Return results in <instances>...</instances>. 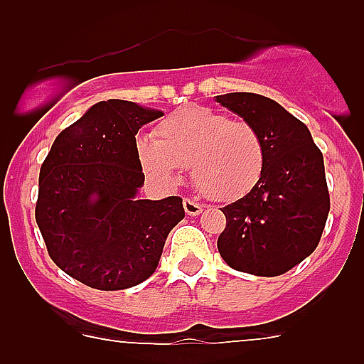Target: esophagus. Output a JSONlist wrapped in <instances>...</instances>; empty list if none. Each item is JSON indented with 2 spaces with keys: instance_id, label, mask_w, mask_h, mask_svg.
Masks as SVG:
<instances>
[{
  "instance_id": "1",
  "label": "esophagus",
  "mask_w": 364,
  "mask_h": 364,
  "mask_svg": "<svg viewBox=\"0 0 364 364\" xmlns=\"http://www.w3.org/2000/svg\"><path fill=\"white\" fill-rule=\"evenodd\" d=\"M184 210L186 213L189 215V217H198V215L202 213V204H198V202L195 200H189V198H184Z\"/></svg>"
}]
</instances>
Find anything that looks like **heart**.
Here are the masks:
<instances>
[{
  "label": "heart",
  "mask_w": 364,
  "mask_h": 364,
  "mask_svg": "<svg viewBox=\"0 0 364 364\" xmlns=\"http://www.w3.org/2000/svg\"><path fill=\"white\" fill-rule=\"evenodd\" d=\"M136 154L144 171L164 184H178L182 167L191 166L195 188L217 202L252 191L266 160L264 142L252 124L210 107L171 112L156 127V138L138 136Z\"/></svg>",
  "instance_id": "obj_1"
}]
</instances>
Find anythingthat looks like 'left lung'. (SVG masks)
I'll list each match as a JSON object with an SVG mask.
<instances>
[{
  "instance_id": "left-lung-1",
  "label": "left lung",
  "mask_w": 364,
  "mask_h": 364,
  "mask_svg": "<svg viewBox=\"0 0 364 364\" xmlns=\"http://www.w3.org/2000/svg\"><path fill=\"white\" fill-rule=\"evenodd\" d=\"M217 102L259 131L264 171L252 191L222 208L217 240L230 268L260 277L282 275L314 253L330 211L324 160L310 129L275 100L228 92Z\"/></svg>"
}]
</instances>
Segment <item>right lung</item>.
Returning <instances> with one entry per match:
<instances>
[{"mask_svg":"<svg viewBox=\"0 0 364 364\" xmlns=\"http://www.w3.org/2000/svg\"><path fill=\"white\" fill-rule=\"evenodd\" d=\"M127 100L91 105L58 134L40 169L36 222L60 269L96 290L149 279L184 218L180 197L140 198L136 133L162 117Z\"/></svg>","mask_w":364,"mask_h":364,"instance_id":"right-lung-1","label":"right lung"}]
</instances>
